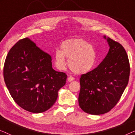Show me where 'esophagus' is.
I'll list each match as a JSON object with an SVG mask.
<instances>
[{
  "label": "esophagus",
  "mask_w": 135,
  "mask_h": 135,
  "mask_svg": "<svg viewBox=\"0 0 135 135\" xmlns=\"http://www.w3.org/2000/svg\"><path fill=\"white\" fill-rule=\"evenodd\" d=\"M74 80V78L72 76H69L68 78V82H72V81H73Z\"/></svg>",
  "instance_id": "obj_1"
}]
</instances>
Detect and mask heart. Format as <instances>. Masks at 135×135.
Segmentation results:
<instances>
[{
  "label": "heart",
  "instance_id": "b5f03b06",
  "mask_svg": "<svg viewBox=\"0 0 135 135\" xmlns=\"http://www.w3.org/2000/svg\"><path fill=\"white\" fill-rule=\"evenodd\" d=\"M68 66L73 73L82 74L89 72L96 61V51L89 42L82 38H73L64 41L61 50L54 53V60L58 69L66 67V59Z\"/></svg>",
  "mask_w": 135,
  "mask_h": 135
}]
</instances>
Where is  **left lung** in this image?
<instances>
[{
  "mask_svg": "<svg viewBox=\"0 0 135 135\" xmlns=\"http://www.w3.org/2000/svg\"><path fill=\"white\" fill-rule=\"evenodd\" d=\"M109 50L101 64L80 78L79 104L86 113L100 115L110 111L128 83L130 64L124 48L104 36Z\"/></svg>",
  "mask_w": 135,
  "mask_h": 135,
  "instance_id": "8db88e82",
  "label": "left lung"
}]
</instances>
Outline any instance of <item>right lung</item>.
<instances>
[{
    "label": "right lung",
    "mask_w": 135,
    "mask_h": 135,
    "mask_svg": "<svg viewBox=\"0 0 135 135\" xmlns=\"http://www.w3.org/2000/svg\"><path fill=\"white\" fill-rule=\"evenodd\" d=\"M5 83L18 106L33 113L49 109L66 84L67 75L53 69L50 55L28 38L9 51L3 68Z\"/></svg>",
    "instance_id": "obj_1"
}]
</instances>
